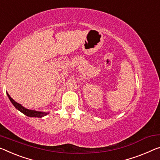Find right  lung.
<instances>
[{"instance_id": "obj_1", "label": "right lung", "mask_w": 160, "mask_h": 160, "mask_svg": "<svg viewBox=\"0 0 160 160\" xmlns=\"http://www.w3.org/2000/svg\"><path fill=\"white\" fill-rule=\"evenodd\" d=\"M7 95H8V97L9 98L10 101H11L12 104L17 109L19 110L21 112L23 113V114L26 115V116L28 117H38V118H41V117H43L44 116H46V115L48 114V112H38V111H35V110H31V109H26L25 107H23V106L21 104H18V103H17L16 102H15V101L12 99V98L10 97V95L7 93Z\"/></svg>"}]
</instances>
